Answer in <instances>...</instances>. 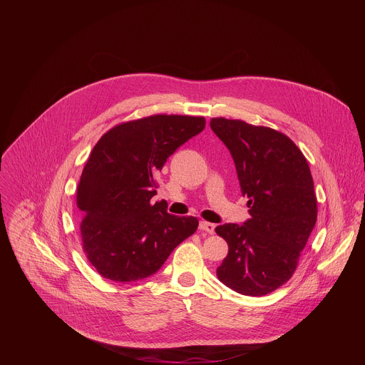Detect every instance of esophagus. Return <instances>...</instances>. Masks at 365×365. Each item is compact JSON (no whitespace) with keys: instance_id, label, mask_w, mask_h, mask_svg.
Instances as JSON below:
<instances>
[{"instance_id":"1","label":"esophagus","mask_w":365,"mask_h":365,"mask_svg":"<svg viewBox=\"0 0 365 365\" xmlns=\"http://www.w3.org/2000/svg\"><path fill=\"white\" fill-rule=\"evenodd\" d=\"M199 230L205 231L207 234H214L215 232V224L212 222H206V221H200L199 222Z\"/></svg>"}]
</instances>
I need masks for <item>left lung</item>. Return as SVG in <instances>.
Segmentation results:
<instances>
[{
	"label": "left lung",
	"mask_w": 365,
	"mask_h": 365,
	"mask_svg": "<svg viewBox=\"0 0 365 365\" xmlns=\"http://www.w3.org/2000/svg\"><path fill=\"white\" fill-rule=\"evenodd\" d=\"M228 147L251 215L242 225L215 228L228 242L218 279L245 296H264L294 273L317 224L318 205L309 165L283 133L241 120L212 118Z\"/></svg>",
	"instance_id": "8db88e82"
}]
</instances>
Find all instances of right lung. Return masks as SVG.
<instances>
[{"label": "right lung", "mask_w": 365, "mask_h": 365, "mask_svg": "<svg viewBox=\"0 0 365 365\" xmlns=\"http://www.w3.org/2000/svg\"><path fill=\"white\" fill-rule=\"evenodd\" d=\"M203 128V117L159 114L118 124L95 144L76 205L83 252L102 277L145 279L196 231L197 218L170 215L150 199L169 155Z\"/></svg>", "instance_id": "1"}]
</instances>
